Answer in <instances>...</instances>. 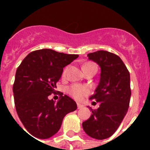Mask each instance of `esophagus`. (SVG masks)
<instances>
[{
    "label": "esophagus",
    "instance_id": "obj_1",
    "mask_svg": "<svg viewBox=\"0 0 150 150\" xmlns=\"http://www.w3.org/2000/svg\"><path fill=\"white\" fill-rule=\"evenodd\" d=\"M77 107H78V109H81V108H82L84 106H83L82 104H80V103H78Z\"/></svg>",
    "mask_w": 150,
    "mask_h": 150
}]
</instances>
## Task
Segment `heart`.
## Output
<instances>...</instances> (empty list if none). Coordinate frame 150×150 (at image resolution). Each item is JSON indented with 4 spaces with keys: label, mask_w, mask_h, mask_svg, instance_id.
Instances as JSON below:
<instances>
[{
    "label": "heart",
    "mask_w": 150,
    "mask_h": 150,
    "mask_svg": "<svg viewBox=\"0 0 150 150\" xmlns=\"http://www.w3.org/2000/svg\"><path fill=\"white\" fill-rule=\"evenodd\" d=\"M88 68H96L97 69L96 64L93 63V62H91V61L86 62V63H85L83 64V67H82L83 71H85L86 69H88ZM67 71H68V68H65L64 69L63 72H62V76L63 77H64L66 75ZM68 93L72 97H74L76 100H82L84 96H86L89 93V89L86 86H83V85L74 84L68 87Z\"/></svg>",
    "instance_id": "heart-1"
}]
</instances>
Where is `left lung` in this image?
I'll list each match as a JSON object with an SVG mask.
<instances>
[{
  "mask_svg": "<svg viewBox=\"0 0 150 150\" xmlns=\"http://www.w3.org/2000/svg\"><path fill=\"white\" fill-rule=\"evenodd\" d=\"M87 56L101 68L98 86L89 98L100 102V107H90L93 114L82 123V128L89 136L102 140L116 132L127 114L132 93L130 74L122 60L113 53L98 50Z\"/></svg>",
  "mask_w": 150,
  "mask_h": 150,
  "instance_id": "left-lung-1",
  "label": "left lung"
}]
</instances>
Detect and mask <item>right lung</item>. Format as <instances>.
<instances>
[{
    "instance_id": "obj_1",
    "label": "right lung",
    "mask_w": 150,
    "mask_h": 150,
    "mask_svg": "<svg viewBox=\"0 0 150 150\" xmlns=\"http://www.w3.org/2000/svg\"><path fill=\"white\" fill-rule=\"evenodd\" d=\"M78 57L50 49L37 50L29 53L17 68L13 85L15 109L34 137L48 139L55 135L66 114L77 109L76 103L62 93H58L57 102L48 96L56 93L63 68Z\"/></svg>"
}]
</instances>
